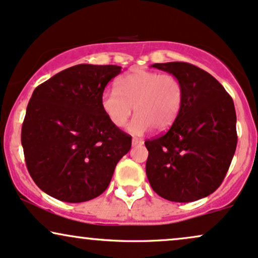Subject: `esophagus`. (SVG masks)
I'll list each match as a JSON object with an SVG mask.
<instances>
[{
	"label": "esophagus",
	"instance_id": "obj_1",
	"mask_svg": "<svg viewBox=\"0 0 258 258\" xmlns=\"http://www.w3.org/2000/svg\"><path fill=\"white\" fill-rule=\"evenodd\" d=\"M132 142H133V146H140V145H144V140L139 138H134Z\"/></svg>",
	"mask_w": 258,
	"mask_h": 258
}]
</instances>
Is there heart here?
Listing matches in <instances>:
<instances>
[{
    "mask_svg": "<svg viewBox=\"0 0 258 258\" xmlns=\"http://www.w3.org/2000/svg\"><path fill=\"white\" fill-rule=\"evenodd\" d=\"M183 100L182 82L176 76L136 70L118 80L117 90L106 89L101 94L100 105L116 128H122L128 122L134 107L136 117L129 130L134 134H144L151 128L156 132L171 128Z\"/></svg>",
    "mask_w": 258,
    "mask_h": 258,
    "instance_id": "heart-1",
    "label": "heart"
}]
</instances>
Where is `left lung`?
I'll list each match as a JSON object with an SVG mask.
<instances>
[{
    "instance_id": "left-lung-1",
    "label": "left lung",
    "mask_w": 258,
    "mask_h": 258,
    "mask_svg": "<svg viewBox=\"0 0 258 258\" xmlns=\"http://www.w3.org/2000/svg\"><path fill=\"white\" fill-rule=\"evenodd\" d=\"M182 82L180 114L165 134L145 141L146 175L157 195L188 203L220 187L237 148L234 102L216 78L188 62L154 63Z\"/></svg>"
}]
</instances>
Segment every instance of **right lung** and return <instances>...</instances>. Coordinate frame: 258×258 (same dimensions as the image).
Instances as JSON below:
<instances>
[{
	"instance_id": "1",
	"label": "right lung",
	"mask_w": 258,
	"mask_h": 258,
	"mask_svg": "<svg viewBox=\"0 0 258 258\" xmlns=\"http://www.w3.org/2000/svg\"><path fill=\"white\" fill-rule=\"evenodd\" d=\"M117 65L72 66L33 90L21 128L26 168L43 192L68 203L96 198L111 182L132 136L100 105Z\"/></svg>"
}]
</instances>
